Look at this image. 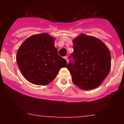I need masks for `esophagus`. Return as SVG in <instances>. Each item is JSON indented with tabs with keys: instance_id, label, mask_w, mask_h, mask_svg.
Here are the masks:
<instances>
[{
	"instance_id": "1",
	"label": "esophagus",
	"mask_w": 124,
	"mask_h": 124,
	"mask_svg": "<svg viewBox=\"0 0 124 124\" xmlns=\"http://www.w3.org/2000/svg\"><path fill=\"white\" fill-rule=\"evenodd\" d=\"M64 58L66 60V61H67V63H68V57L67 56H65L64 57Z\"/></svg>"
}]
</instances>
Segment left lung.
Listing matches in <instances>:
<instances>
[{
    "mask_svg": "<svg viewBox=\"0 0 124 124\" xmlns=\"http://www.w3.org/2000/svg\"><path fill=\"white\" fill-rule=\"evenodd\" d=\"M73 49L66 66L73 83L84 90L96 88L110 71L109 48L98 38L81 34L73 40Z\"/></svg>",
    "mask_w": 124,
    "mask_h": 124,
    "instance_id": "8db88e82",
    "label": "left lung"
}]
</instances>
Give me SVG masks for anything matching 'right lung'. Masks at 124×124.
Returning a JSON list of instances; mask_svg holds the SVG:
<instances>
[{
  "instance_id": "obj_1",
  "label": "right lung",
  "mask_w": 124,
  "mask_h": 124,
  "mask_svg": "<svg viewBox=\"0 0 124 124\" xmlns=\"http://www.w3.org/2000/svg\"><path fill=\"white\" fill-rule=\"evenodd\" d=\"M54 39L47 33L34 35L23 41L17 54V63L27 81L46 85L54 80L61 68L67 66L54 46Z\"/></svg>"
}]
</instances>
